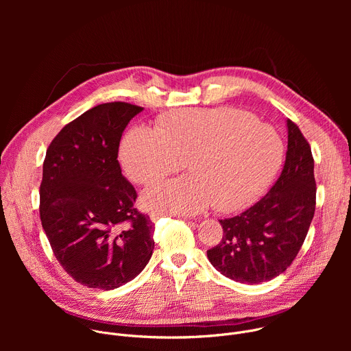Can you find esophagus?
Instances as JSON below:
<instances>
[{"label": "esophagus", "instance_id": "obj_1", "mask_svg": "<svg viewBox=\"0 0 351 351\" xmlns=\"http://www.w3.org/2000/svg\"><path fill=\"white\" fill-rule=\"evenodd\" d=\"M167 214L165 213H161V211H153L152 214H149V218H152V221L153 222H157L160 218H162V217H165Z\"/></svg>", "mask_w": 351, "mask_h": 351}]
</instances>
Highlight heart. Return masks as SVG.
Returning <instances> with one entry per match:
<instances>
[{
    "mask_svg": "<svg viewBox=\"0 0 351 351\" xmlns=\"http://www.w3.org/2000/svg\"><path fill=\"white\" fill-rule=\"evenodd\" d=\"M282 157L279 134L233 108L167 114L157 130L132 128L119 149L125 173L137 184L156 183L186 162L190 175L154 184L143 194L148 208L176 214L245 206L269 184Z\"/></svg>",
    "mask_w": 351,
    "mask_h": 351,
    "instance_id": "obj_1",
    "label": "heart"
}]
</instances>
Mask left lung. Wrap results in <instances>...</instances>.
Wrapping results in <instances>:
<instances>
[{"label": "left lung", "instance_id": "obj_1", "mask_svg": "<svg viewBox=\"0 0 351 351\" xmlns=\"http://www.w3.org/2000/svg\"><path fill=\"white\" fill-rule=\"evenodd\" d=\"M315 197L311 147L287 119V152L280 176L254 206L219 221L223 236L207 252L210 263L240 283L256 285L283 274L306 240Z\"/></svg>", "mask_w": 351, "mask_h": 351}]
</instances>
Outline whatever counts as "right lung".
Returning a JSON list of instances; mask_svg holds the SVG:
<instances>
[{"label":"right lung","mask_w":351,"mask_h":351,"mask_svg":"<svg viewBox=\"0 0 351 351\" xmlns=\"http://www.w3.org/2000/svg\"><path fill=\"white\" fill-rule=\"evenodd\" d=\"M143 107L99 104L65 125L47 148L40 219L56 258L77 283L101 290L134 279L153 256V223L134 207L119 141Z\"/></svg>","instance_id":"add662e5"}]
</instances>
